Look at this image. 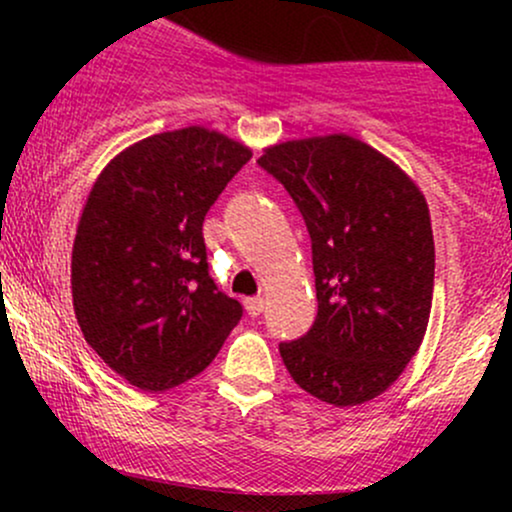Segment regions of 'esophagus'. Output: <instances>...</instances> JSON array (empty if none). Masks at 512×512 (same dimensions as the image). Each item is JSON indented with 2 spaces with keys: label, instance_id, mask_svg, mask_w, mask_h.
I'll list each match as a JSON object with an SVG mask.
<instances>
[{
  "label": "esophagus",
  "instance_id": "1",
  "mask_svg": "<svg viewBox=\"0 0 512 512\" xmlns=\"http://www.w3.org/2000/svg\"><path fill=\"white\" fill-rule=\"evenodd\" d=\"M245 310H248L250 317H257L264 310V298H260V296L245 298Z\"/></svg>",
  "mask_w": 512,
  "mask_h": 512
}]
</instances>
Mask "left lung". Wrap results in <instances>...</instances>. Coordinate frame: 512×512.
<instances>
[{"label":"left lung","instance_id":"8db88e82","mask_svg":"<svg viewBox=\"0 0 512 512\" xmlns=\"http://www.w3.org/2000/svg\"><path fill=\"white\" fill-rule=\"evenodd\" d=\"M257 163L286 187L313 240L317 317L279 344L286 370L334 407L383 395L431 315L436 248L424 192L349 134L267 146Z\"/></svg>","mask_w":512,"mask_h":512}]
</instances>
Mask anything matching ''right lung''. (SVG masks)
<instances>
[{
  "mask_svg": "<svg viewBox=\"0 0 512 512\" xmlns=\"http://www.w3.org/2000/svg\"><path fill=\"white\" fill-rule=\"evenodd\" d=\"M250 156L216 129L182 127L127 146L93 182L72 250L74 313L129 385L195 378L243 317L209 276L202 223Z\"/></svg>",
  "mask_w": 512,
  "mask_h": 512,
  "instance_id": "right-lung-1",
  "label": "right lung"
}]
</instances>
